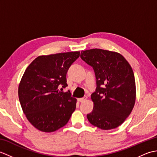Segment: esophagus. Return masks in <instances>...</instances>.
Instances as JSON below:
<instances>
[{
    "label": "esophagus",
    "mask_w": 157,
    "mask_h": 157,
    "mask_svg": "<svg viewBox=\"0 0 157 157\" xmlns=\"http://www.w3.org/2000/svg\"><path fill=\"white\" fill-rule=\"evenodd\" d=\"M86 99H87V96H84V97L81 98H78V101L79 102H83L84 101H85Z\"/></svg>",
    "instance_id": "esophagus-1"
}]
</instances>
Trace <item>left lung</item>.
<instances>
[{"label":"left lung","instance_id":"1","mask_svg":"<svg viewBox=\"0 0 157 157\" xmlns=\"http://www.w3.org/2000/svg\"><path fill=\"white\" fill-rule=\"evenodd\" d=\"M81 59L92 67L96 88L91 95L92 125L108 130L117 128L131 113L136 101L134 71L119 53L95 48L81 52Z\"/></svg>","mask_w":157,"mask_h":157}]
</instances>
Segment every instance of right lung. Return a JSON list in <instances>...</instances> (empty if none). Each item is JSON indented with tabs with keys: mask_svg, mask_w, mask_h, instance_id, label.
Instances as JSON below:
<instances>
[{
	"mask_svg": "<svg viewBox=\"0 0 157 157\" xmlns=\"http://www.w3.org/2000/svg\"><path fill=\"white\" fill-rule=\"evenodd\" d=\"M79 51L39 56L25 69L18 89L20 104L28 121L36 129L52 132L65 125L76 108V98L67 86L69 68Z\"/></svg>",
	"mask_w": 157,
	"mask_h": 157,
	"instance_id": "obj_1",
	"label": "right lung"
}]
</instances>
